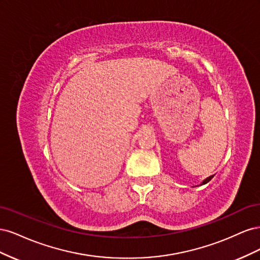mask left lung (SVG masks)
<instances>
[{"mask_svg":"<svg viewBox=\"0 0 260 260\" xmlns=\"http://www.w3.org/2000/svg\"><path fill=\"white\" fill-rule=\"evenodd\" d=\"M212 178H214V176H210V177H208L207 179L204 180V181H203V183H202V185H203V184H206L207 182H209V181H210Z\"/></svg>","mask_w":260,"mask_h":260,"instance_id":"left-lung-1","label":"left lung"}]
</instances>
